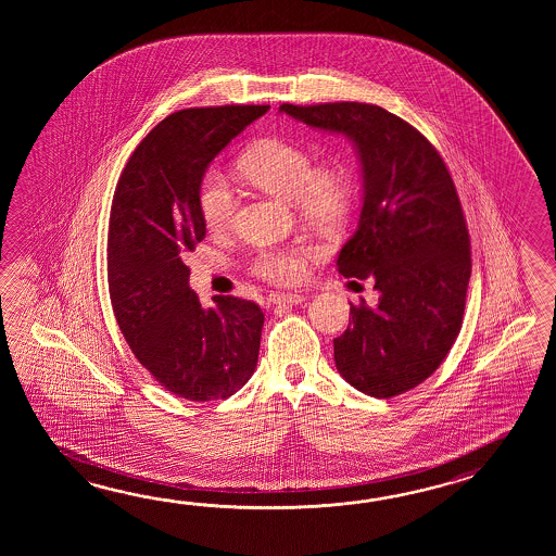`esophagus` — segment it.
Here are the masks:
<instances>
[{
    "mask_svg": "<svg viewBox=\"0 0 556 556\" xmlns=\"http://www.w3.org/2000/svg\"><path fill=\"white\" fill-rule=\"evenodd\" d=\"M306 294H295V292H286V294H274L273 302L276 306H295V304H302L306 302Z\"/></svg>",
    "mask_w": 556,
    "mask_h": 556,
    "instance_id": "1",
    "label": "esophagus"
}]
</instances>
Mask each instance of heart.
I'll use <instances>...</instances> for the list:
<instances>
[{
	"mask_svg": "<svg viewBox=\"0 0 556 556\" xmlns=\"http://www.w3.org/2000/svg\"><path fill=\"white\" fill-rule=\"evenodd\" d=\"M238 168L254 187L294 202L295 211L314 225L340 228L350 218L355 199L354 173L343 161L316 165L306 147L286 139H262L238 159ZM202 223L208 232L223 235L235 225L237 194L218 175H206L199 192ZM314 242L268 247L256 252L250 273L274 283L304 278L307 262L318 261Z\"/></svg>",
	"mask_w": 556,
	"mask_h": 556,
	"instance_id": "1",
	"label": "heart"
}]
</instances>
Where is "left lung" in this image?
Returning a JSON list of instances; mask_svg holds the SVG:
<instances>
[{"mask_svg":"<svg viewBox=\"0 0 556 556\" xmlns=\"http://www.w3.org/2000/svg\"><path fill=\"white\" fill-rule=\"evenodd\" d=\"M280 111L354 141L364 206L338 256L345 278L374 280L376 306H350L333 359L355 390L388 400L426 381L462 331L471 242L459 194L438 149L390 111L367 103Z\"/></svg>","mask_w":556,"mask_h":556,"instance_id":"8db88e82","label":"left lung"}]
</instances>
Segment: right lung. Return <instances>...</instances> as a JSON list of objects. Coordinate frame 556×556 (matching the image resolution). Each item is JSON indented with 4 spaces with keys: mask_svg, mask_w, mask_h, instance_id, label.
I'll return each mask as SVG.
<instances>
[{
    "mask_svg": "<svg viewBox=\"0 0 556 556\" xmlns=\"http://www.w3.org/2000/svg\"><path fill=\"white\" fill-rule=\"evenodd\" d=\"M268 105L194 106L163 118L118 178L106 240L109 294L135 357L189 402L237 393L258 364L261 306L216 295L202 307L185 256L206 235L204 170Z\"/></svg>",
    "mask_w": 556,
    "mask_h": 556,
    "instance_id": "obj_1",
    "label": "right lung"
}]
</instances>
